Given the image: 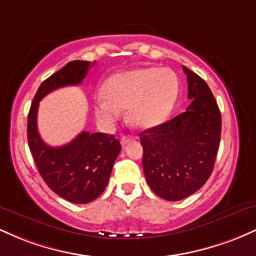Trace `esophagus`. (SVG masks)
<instances>
[{
    "label": "esophagus",
    "instance_id": "34e87169",
    "mask_svg": "<svg viewBox=\"0 0 256 256\" xmlns=\"http://www.w3.org/2000/svg\"><path fill=\"white\" fill-rule=\"evenodd\" d=\"M131 140H132V137H130V136H122V146L128 144V143L130 142Z\"/></svg>",
    "mask_w": 256,
    "mask_h": 256
}]
</instances>
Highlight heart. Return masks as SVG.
<instances>
[{"mask_svg":"<svg viewBox=\"0 0 256 256\" xmlns=\"http://www.w3.org/2000/svg\"><path fill=\"white\" fill-rule=\"evenodd\" d=\"M178 79L171 70L138 68L120 72L106 82L95 98V114L106 126L116 124L122 110L140 130L156 128L171 116L178 96Z\"/></svg>","mask_w":256,"mask_h":256,"instance_id":"b5f03b06","label":"heart"}]
</instances>
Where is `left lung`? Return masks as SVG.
<instances>
[{
    "mask_svg": "<svg viewBox=\"0 0 256 256\" xmlns=\"http://www.w3.org/2000/svg\"><path fill=\"white\" fill-rule=\"evenodd\" d=\"M192 104L184 113L143 131V171L150 189L167 201L196 192L212 174L222 116L207 83L183 66Z\"/></svg>",
    "mask_w": 256,
    "mask_h": 256,
    "instance_id": "1",
    "label": "left lung"
}]
</instances>
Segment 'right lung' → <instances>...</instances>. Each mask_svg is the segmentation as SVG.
I'll return each mask as SVG.
<instances>
[{
	"mask_svg": "<svg viewBox=\"0 0 256 256\" xmlns=\"http://www.w3.org/2000/svg\"><path fill=\"white\" fill-rule=\"evenodd\" d=\"M94 64L71 61L46 79L34 95L28 118V146L38 172L52 192L73 204H89L104 192L122 146L113 134L86 131L62 146L46 144L38 134L37 112L44 96L58 88L80 84Z\"/></svg>",
	"mask_w": 256,
	"mask_h": 256,
	"instance_id": "obj_1",
	"label": "right lung"
}]
</instances>
